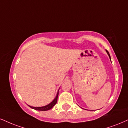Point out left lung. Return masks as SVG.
<instances>
[{
    "label": "left lung",
    "mask_w": 128,
    "mask_h": 128,
    "mask_svg": "<svg viewBox=\"0 0 128 128\" xmlns=\"http://www.w3.org/2000/svg\"><path fill=\"white\" fill-rule=\"evenodd\" d=\"M106 52H107V53H108V56H109V58H110V56L109 53H108V50H106ZM110 60H111V59H110Z\"/></svg>",
    "instance_id": "8db88e82"
}]
</instances>
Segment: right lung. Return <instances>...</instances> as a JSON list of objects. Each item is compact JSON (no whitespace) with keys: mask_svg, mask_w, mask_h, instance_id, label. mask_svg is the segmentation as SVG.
<instances>
[{"mask_svg":"<svg viewBox=\"0 0 128 128\" xmlns=\"http://www.w3.org/2000/svg\"><path fill=\"white\" fill-rule=\"evenodd\" d=\"M58 94H59V92H58V94H57L56 98H55L54 100H53V102H50V104H48V105L45 106H43V107H37V108H36V107H32V106H29L30 108H33V109L37 110H40V111H46V110H48L51 109V108H53V107L54 106L55 104H56L57 102H58Z\"/></svg>","mask_w":128,"mask_h":128,"instance_id":"add662e5","label":"right lung"}]
</instances>
